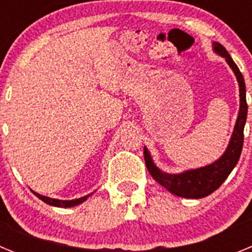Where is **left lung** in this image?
<instances>
[{
  "label": "left lung",
  "instance_id": "left-lung-1",
  "mask_svg": "<svg viewBox=\"0 0 252 252\" xmlns=\"http://www.w3.org/2000/svg\"><path fill=\"white\" fill-rule=\"evenodd\" d=\"M212 50L215 54L224 58L226 63L232 69L236 75L240 91V110L237 113L235 127L232 135L228 141L226 150L221 157L208 165L201 166L197 169H188L180 173H166L162 171L157 164L154 162L150 151L144 146V158H145L146 168L151 177L157 180L161 187L171 194L189 199H199L213 193L216 189L221 187L226 178L230 175L231 171L236 166L240 159L244 144V127L248 119V103H246V86H245L244 77L240 72L239 66L236 65L228 51L217 41L212 43Z\"/></svg>",
  "mask_w": 252,
  "mask_h": 252
}]
</instances>
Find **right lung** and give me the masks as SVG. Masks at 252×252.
Listing matches in <instances>:
<instances>
[{
	"label": "right lung",
	"instance_id": "add662e5",
	"mask_svg": "<svg viewBox=\"0 0 252 252\" xmlns=\"http://www.w3.org/2000/svg\"><path fill=\"white\" fill-rule=\"evenodd\" d=\"M32 192H34V190H32ZM34 194L36 195L39 199H41V201L45 202L46 204H49V206L60 207V208H70V207H75V206H78V204L83 203V202L87 201V199H88V197H91L93 193H91V194H87V195H84V197H81V198H75V199H69V201H63V199H57V198L45 197V195H41L36 192H34Z\"/></svg>",
	"mask_w": 252,
	"mask_h": 252
}]
</instances>
